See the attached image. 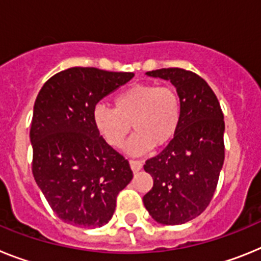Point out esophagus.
Segmentation results:
<instances>
[{
	"instance_id": "1",
	"label": "esophagus",
	"mask_w": 261,
	"mask_h": 261,
	"mask_svg": "<svg viewBox=\"0 0 261 261\" xmlns=\"http://www.w3.org/2000/svg\"><path fill=\"white\" fill-rule=\"evenodd\" d=\"M130 167H131V169H133L134 172H138V171H140V169H142L143 164H142V162H140V160H134V159H131Z\"/></svg>"
}]
</instances>
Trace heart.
Segmentation results:
<instances>
[{
	"label": "heart",
	"mask_w": 261,
	"mask_h": 261,
	"mask_svg": "<svg viewBox=\"0 0 261 261\" xmlns=\"http://www.w3.org/2000/svg\"><path fill=\"white\" fill-rule=\"evenodd\" d=\"M114 108L97 105L93 123L109 146L119 148L130 133L127 148L143 153L152 147L162 148L176 137L182 118V101L178 92L168 85L134 84L114 97Z\"/></svg>",
	"instance_id": "obj_1"
}]
</instances>
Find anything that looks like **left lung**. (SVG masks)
<instances>
[{
    "label": "left lung",
    "mask_w": 261,
    "mask_h": 261,
    "mask_svg": "<svg viewBox=\"0 0 261 261\" xmlns=\"http://www.w3.org/2000/svg\"><path fill=\"white\" fill-rule=\"evenodd\" d=\"M148 76L169 80L182 101L176 137L144 171L153 187L143 197L146 209L163 225H181L209 206L225 162V121L221 105L202 77L182 68H163Z\"/></svg>",
    "instance_id": "1"
}]
</instances>
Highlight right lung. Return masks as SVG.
<instances>
[{
  "mask_svg": "<svg viewBox=\"0 0 261 261\" xmlns=\"http://www.w3.org/2000/svg\"><path fill=\"white\" fill-rule=\"evenodd\" d=\"M133 77V72L73 67L48 79L36 97L31 169L51 209L65 223L87 228L108 223L118 193L133 178L128 160L93 123L99 99Z\"/></svg>",
  "mask_w": 261,
  "mask_h": 261,
  "instance_id": "obj_1",
  "label": "right lung"
}]
</instances>
